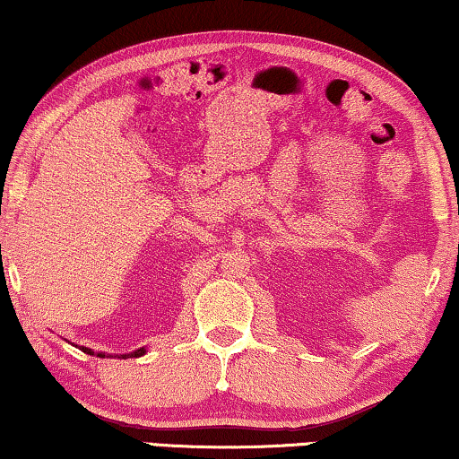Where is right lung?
Wrapping results in <instances>:
<instances>
[{
  "label": "right lung",
  "mask_w": 459,
  "mask_h": 459,
  "mask_svg": "<svg viewBox=\"0 0 459 459\" xmlns=\"http://www.w3.org/2000/svg\"><path fill=\"white\" fill-rule=\"evenodd\" d=\"M80 351H82V352H86V354H94L92 348H86V346H80ZM143 352H146V348H138V351L132 352V354H121V359H129V357H142ZM97 357L105 359V352H97Z\"/></svg>",
  "instance_id": "add662e5"
}]
</instances>
